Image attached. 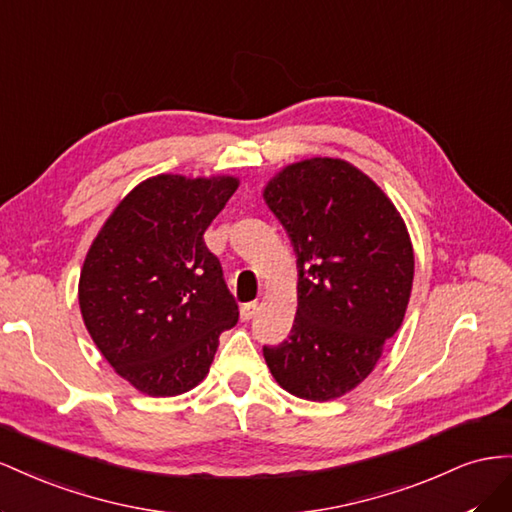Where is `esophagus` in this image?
<instances>
[{"instance_id":"1","label":"esophagus","mask_w":512,"mask_h":512,"mask_svg":"<svg viewBox=\"0 0 512 512\" xmlns=\"http://www.w3.org/2000/svg\"><path fill=\"white\" fill-rule=\"evenodd\" d=\"M257 309H259V304H257V302H246V304H242V309H240V317H242L244 321L253 319V317H255V313H257Z\"/></svg>"}]
</instances>
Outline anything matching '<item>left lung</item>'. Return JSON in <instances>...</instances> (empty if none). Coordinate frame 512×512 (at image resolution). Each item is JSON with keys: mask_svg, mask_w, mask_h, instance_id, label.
<instances>
[{"mask_svg": "<svg viewBox=\"0 0 512 512\" xmlns=\"http://www.w3.org/2000/svg\"><path fill=\"white\" fill-rule=\"evenodd\" d=\"M298 257V311L289 337L264 347L281 388L339 399L382 358L403 324L414 248L394 203L341 158L287 165L264 188Z\"/></svg>", "mask_w": 512, "mask_h": 512, "instance_id": "left-lung-1", "label": "left lung"}]
</instances>
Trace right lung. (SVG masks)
<instances>
[{
    "label": "right lung",
    "instance_id": "1",
    "mask_svg": "<svg viewBox=\"0 0 512 512\" xmlns=\"http://www.w3.org/2000/svg\"><path fill=\"white\" fill-rule=\"evenodd\" d=\"M238 178L160 173L111 212L85 255L79 306L100 354L150 397H175L208 375L238 304L203 233Z\"/></svg>",
    "mask_w": 512,
    "mask_h": 512
}]
</instances>
